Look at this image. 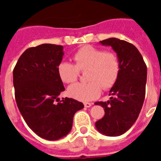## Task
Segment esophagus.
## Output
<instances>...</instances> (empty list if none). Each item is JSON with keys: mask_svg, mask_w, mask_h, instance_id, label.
Listing matches in <instances>:
<instances>
[{"mask_svg": "<svg viewBox=\"0 0 161 161\" xmlns=\"http://www.w3.org/2000/svg\"><path fill=\"white\" fill-rule=\"evenodd\" d=\"M92 105H93V104L90 103V102H85V103H84V106H85V107H87V108L90 107V106H92Z\"/></svg>", "mask_w": 161, "mask_h": 161, "instance_id": "1", "label": "esophagus"}]
</instances>
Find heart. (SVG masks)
<instances>
[{
  "label": "heart",
  "instance_id": "1",
  "mask_svg": "<svg viewBox=\"0 0 161 161\" xmlns=\"http://www.w3.org/2000/svg\"><path fill=\"white\" fill-rule=\"evenodd\" d=\"M74 64L62 62L58 65L59 77L64 83H73L79 72L85 73L86 83H77L69 86L68 93L71 97L87 102L100 96L102 88L110 89L116 83L120 72V63L117 55L112 52H103L93 46H84L72 55Z\"/></svg>",
  "mask_w": 161,
  "mask_h": 161
}]
</instances>
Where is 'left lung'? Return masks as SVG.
<instances>
[{"label":"left lung","instance_id":"1","mask_svg":"<svg viewBox=\"0 0 161 161\" xmlns=\"http://www.w3.org/2000/svg\"><path fill=\"white\" fill-rule=\"evenodd\" d=\"M117 53L120 72L109 90L107 102H96L105 109V115L95 123L97 130L107 136H119L132 126L138 119L145 97L147 66L133 44L116 38L100 41Z\"/></svg>","mask_w":161,"mask_h":161}]
</instances>
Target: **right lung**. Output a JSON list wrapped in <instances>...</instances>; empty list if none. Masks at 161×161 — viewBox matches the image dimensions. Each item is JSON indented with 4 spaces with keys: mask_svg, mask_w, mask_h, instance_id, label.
<instances>
[{
    "mask_svg": "<svg viewBox=\"0 0 161 161\" xmlns=\"http://www.w3.org/2000/svg\"><path fill=\"white\" fill-rule=\"evenodd\" d=\"M63 46L44 43L28 48L13 72L17 106L30 128L39 137L58 140L70 132L73 116L84 108L82 102L65 97L58 65L64 55Z\"/></svg>",
    "mask_w": 161,
    "mask_h": 161,
    "instance_id": "add662e5",
    "label": "right lung"
}]
</instances>
